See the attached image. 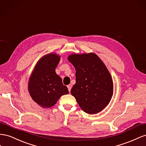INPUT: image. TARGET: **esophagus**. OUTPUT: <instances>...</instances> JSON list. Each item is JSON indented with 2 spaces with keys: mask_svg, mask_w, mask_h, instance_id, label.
Returning <instances> with one entry per match:
<instances>
[{
  "mask_svg": "<svg viewBox=\"0 0 146 146\" xmlns=\"http://www.w3.org/2000/svg\"><path fill=\"white\" fill-rule=\"evenodd\" d=\"M67 87H68V90H69V92H70L71 89H72V84H69V85H68Z\"/></svg>",
  "mask_w": 146,
  "mask_h": 146,
  "instance_id": "obj_1",
  "label": "esophagus"
}]
</instances>
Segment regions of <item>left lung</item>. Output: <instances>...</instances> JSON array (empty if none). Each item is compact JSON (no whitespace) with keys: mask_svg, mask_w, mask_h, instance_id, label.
<instances>
[{"mask_svg":"<svg viewBox=\"0 0 146 146\" xmlns=\"http://www.w3.org/2000/svg\"><path fill=\"white\" fill-rule=\"evenodd\" d=\"M68 60L76 70V83L71 94L86 113L102 111L110 103L114 91L113 81L106 65L93 52L73 54Z\"/></svg>","mask_w":146,"mask_h":146,"instance_id":"left-lung-1","label":"left lung"}]
</instances>
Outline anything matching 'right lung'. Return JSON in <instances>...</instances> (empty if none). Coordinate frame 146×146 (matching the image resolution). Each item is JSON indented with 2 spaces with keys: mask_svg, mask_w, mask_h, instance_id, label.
I'll use <instances>...</instances> for the list:
<instances>
[{
  "mask_svg": "<svg viewBox=\"0 0 146 146\" xmlns=\"http://www.w3.org/2000/svg\"><path fill=\"white\" fill-rule=\"evenodd\" d=\"M60 56L49 53L37 62L29 78L28 90L35 103L44 108L53 106L63 95L68 94V88L56 73Z\"/></svg>",
  "mask_w": 146,
  "mask_h": 146,
  "instance_id": "1",
  "label": "right lung"
}]
</instances>
